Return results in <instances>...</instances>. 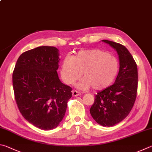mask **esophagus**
<instances>
[{"instance_id": "34e87169", "label": "esophagus", "mask_w": 152, "mask_h": 152, "mask_svg": "<svg viewBox=\"0 0 152 152\" xmlns=\"http://www.w3.org/2000/svg\"><path fill=\"white\" fill-rule=\"evenodd\" d=\"M80 94H81V93L78 92V91H77V90L72 91V96H74V97H75V96H78Z\"/></svg>"}]
</instances>
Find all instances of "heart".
Listing matches in <instances>:
<instances>
[{
    "label": "heart",
    "mask_w": 152,
    "mask_h": 152,
    "mask_svg": "<svg viewBox=\"0 0 152 152\" xmlns=\"http://www.w3.org/2000/svg\"><path fill=\"white\" fill-rule=\"evenodd\" d=\"M118 60L108 52L100 49L80 50L72 58L66 57L61 66L62 78L72 84L81 76L84 80L78 87L102 90L115 80L119 72Z\"/></svg>",
    "instance_id": "obj_1"
}]
</instances>
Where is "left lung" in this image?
<instances>
[{
	"instance_id": "left-lung-1",
	"label": "left lung",
	"mask_w": 152,
	"mask_h": 152,
	"mask_svg": "<svg viewBox=\"0 0 152 152\" xmlns=\"http://www.w3.org/2000/svg\"><path fill=\"white\" fill-rule=\"evenodd\" d=\"M102 41L117 51L120 70L114 84L97 93L90 112L98 124L110 127L125 119L133 107L137 96L138 76L136 63L125 46L112 41Z\"/></svg>"
}]
</instances>
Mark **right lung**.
I'll return each instance as SVG.
<instances>
[{"mask_svg": "<svg viewBox=\"0 0 152 152\" xmlns=\"http://www.w3.org/2000/svg\"><path fill=\"white\" fill-rule=\"evenodd\" d=\"M59 60L56 48L40 46L23 52L12 74L19 111L29 123L44 130L59 125L72 97V88L58 78Z\"/></svg>", "mask_w": 152, "mask_h": 152, "instance_id": "add662e5", "label": "right lung"}]
</instances>
